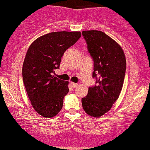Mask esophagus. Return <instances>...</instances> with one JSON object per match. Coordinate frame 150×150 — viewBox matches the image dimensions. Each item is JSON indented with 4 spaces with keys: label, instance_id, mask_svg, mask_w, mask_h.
<instances>
[{
    "label": "esophagus",
    "instance_id": "obj_1",
    "mask_svg": "<svg viewBox=\"0 0 150 150\" xmlns=\"http://www.w3.org/2000/svg\"><path fill=\"white\" fill-rule=\"evenodd\" d=\"M70 85L71 86V87H73V88H76L78 86V84L74 83H71Z\"/></svg>",
    "mask_w": 150,
    "mask_h": 150
}]
</instances>
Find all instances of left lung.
Instances as JSON below:
<instances>
[{
    "label": "left lung",
    "mask_w": 150,
    "mask_h": 150,
    "mask_svg": "<svg viewBox=\"0 0 150 150\" xmlns=\"http://www.w3.org/2000/svg\"><path fill=\"white\" fill-rule=\"evenodd\" d=\"M88 51L94 61L93 77H100L97 85L89 87L82 98L86 113L100 117L110 110L124 85L126 60L124 50L113 39L100 30H83Z\"/></svg>",
    "instance_id": "obj_1"
}]
</instances>
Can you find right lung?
<instances>
[{"instance_id":"right-lung-1","label":"right lung","mask_w":150,"mask_h":150,"mask_svg":"<svg viewBox=\"0 0 150 150\" xmlns=\"http://www.w3.org/2000/svg\"><path fill=\"white\" fill-rule=\"evenodd\" d=\"M80 31H57L37 38L28 47L22 65V78L28 97L35 110L52 118L63 107L68 93V81L52 75L58 69L65 50L81 38Z\"/></svg>"}]
</instances>
